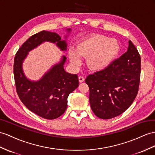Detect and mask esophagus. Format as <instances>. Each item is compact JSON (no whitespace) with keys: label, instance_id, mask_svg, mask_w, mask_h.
<instances>
[{"label":"esophagus","instance_id":"1","mask_svg":"<svg viewBox=\"0 0 155 155\" xmlns=\"http://www.w3.org/2000/svg\"><path fill=\"white\" fill-rule=\"evenodd\" d=\"M78 80H79V82H82L84 81V78L82 77V76H79L78 77Z\"/></svg>","mask_w":155,"mask_h":155}]
</instances>
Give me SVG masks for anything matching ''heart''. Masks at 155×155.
I'll return each mask as SVG.
<instances>
[{"mask_svg":"<svg viewBox=\"0 0 155 155\" xmlns=\"http://www.w3.org/2000/svg\"><path fill=\"white\" fill-rule=\"evenodd\" d=\"M119 52V45L114 39L103 35H94L79 42L75 50H71L69 57L74 66L81 62V58H86V65L95 71L107 68Z\"/></svg>","mask_w":155,"mask_h":155,"instance_id":"b5f03b06","label":"heart"}]
</instances>
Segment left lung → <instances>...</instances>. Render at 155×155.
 <instances>
[{
  "label": "left lung",
  "mask_w": 155,
  "mask_h": 155,
  "mask_svg": "<svg viewBox=\"0 0 155 155\" xmlns=\"http://www.w3.org/2000/svg\"><path fill=\"white\" fill-rule=\"evenodd\" d=\"M140 74V55L130 40L126 53L86 78L94 113L100 118L110 119L124 113L137 96Z\"/></svg>",
  "instance_id": "1"
}]
</instances>
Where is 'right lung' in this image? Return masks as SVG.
Wrapping results in <instances>:
<instances>
[{
    "label": "right lung",
    "instance_id": "add662e5",
    "mask_svg": "<svg viewBox=\"0 0 155 155\" xmlns=\"http://www.w3.org/2000/svg\"><path fill=\"white\" fill-rule=\"evenodd\" d=\"M67 31L70 32L71 29ZM56 43L61 50H67V43L55 33L42 31L29 38L19 48L14 58V74L15 88L20 100L31 111L42 118L52 120L64 113L67 97L78 86L77 74L67 73L63 69L65 56L44 75L38 81H31L25 76L22 63L28 52L41 43Z\"/></svg>",
    "mask_w": 155,
    "mask_h": 155
}]
</instances>
